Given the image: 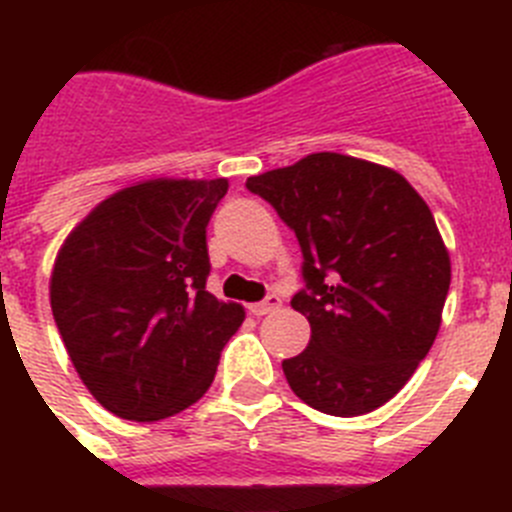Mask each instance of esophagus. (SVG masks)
<instances>
[{
  "label": "esophagus",
  "mask_w": 512,
  "mask_h": 512,
  "mask_svg": "<svg viewBox=\"0 0 512 512\" xmlns=\"http://www.w3.org/2000/svg\"><path fill=\"white\" fill-rule=\"evenodd\" d=\"M279 307H282V297L269 295L266 300H261V302H256V305L248 307V310H251L253 315H259V318H261V315H269V312L279 310Z\"/></svg>",
  "instance_id": "esophagus-1"
}]
</instances>
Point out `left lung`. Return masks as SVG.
<instances>
[{
    "instance_id": "left-lung-1",
    "label": "left lung",
    "mask_w": 512,
    "mask_h": 512,
    "mask_svg": "<svg viewBox=\"0 0 512 512\" xmlns=\"http://www.w3.org/2000/svg\"><path fill=\"white\" fill-rule=\"evenodd\" d=\"M302 248L310 323L302 354L282 361L289 387L320 413L354 418L405 387L441 328L449 251L405 176L341 153H310L248 176Z\"/></svg>"
}]
</instances>
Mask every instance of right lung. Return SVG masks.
Instances as JSON below:
<instances>
[{"mask_svg":"<svg viewBox=\"0 0 512 512\" xmlns=\"http://www.w3.org/2000/svg\"><path fill=\"white\" fill-rule=\"evenodd\" d=\"M228 179L120 189L63 241L51 307L71 364L117 418L153 423L210 390L246 312L207 292V223Z\"/></svg>","mask_w":512,"mask_h":512,"instance_id":"right-lung-1","label":"right lung"}]
</instances>
